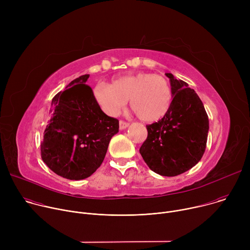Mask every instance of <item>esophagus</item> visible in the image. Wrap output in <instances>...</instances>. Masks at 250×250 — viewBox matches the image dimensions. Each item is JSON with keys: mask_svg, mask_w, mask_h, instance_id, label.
Listing matches in <instances>:
<instances>
[{"mask_svg": "<svg viewBox=\"0 0 250 250\" xmlns=\"http://www.w3.org/2000/svg\"><path fill=\"white\" fill-rule=\"evenodd\" d=\"M128 125H129L128 123L124 122V121H120V129H125V128H126Z\"/></svg>", "mask_w": 250, "mask_h": 250, "instance_id": "34e87169", "label": "esophagus"}]
</instances>
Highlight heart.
<instances>
[{"instance_id": "heart-1", "label": "heart", "mask_w": 250, "mask_h": 250, "mask_svg": "<svg viewBox=\"0 0 250 250\" xmlns=\"http://www.w3.org/2000/svg\"><path fill=\"white\" fill-rule=\"evenodd\" d=\"M94 97L109 116H117L129 99L130 108L139 120L154 123L168 113L172 91L166 78L140 72L119 77L111 85L98 84L94 89Z\"/></svg>"}]
</instances>
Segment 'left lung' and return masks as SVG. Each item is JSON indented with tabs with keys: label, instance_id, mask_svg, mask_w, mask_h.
<instances>
[{
	"label": "left lung",
	"instance_id": "obj_1",
	"mask_svg": "<svg viewBox=\"0 0 250 250\" xmlns=\"http://www.w3.org/2000/svg\"><path fill=\"white\" fill-rule=\"evenodd\" d=\"M172 102L168 113L157 123L146 125L147 138L139 152L155 173L173 177L194 167L204 155L208 118L196 92L171 73Z\"/></svg>",
	"mask_w": 250,
	"mask_h": 250
}]
</instances>
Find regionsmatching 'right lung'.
<instances>
[{
	"instance_id": "1",
	"label": "right lung",
	"mask_w": 250,
	"mask_h": 250,
	"mask_svg": "<svg viewBox=\"0 0 250 250\" xmlns=\"http://www.w3.org/2000/svg\"><path fill=\"white\" fill-rule=\"evenodd\" d=\"M89 74L76 78L51 102L50 120L41 145L43 162L69 180L90 177L102 164L119 121L100 108Z\"/></svg>"
}]
</instances>
